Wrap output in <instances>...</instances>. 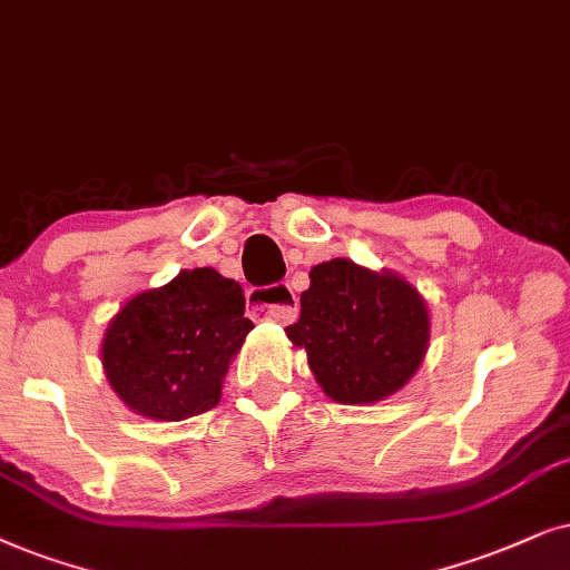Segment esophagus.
I'll return each mask as SVG.
<instances>
[{"label": "esophagus", "mask_w": 570, "mask_h": 570, "mask_svg": "<svg viewBox=\"0 0 570 570\" xmlns=\"http://www.w3.org/2000/svg\"><path fill=\"white\" fill-rule=\"evenodd\" d=\"M247 307L265 321L292 323L297 317V294L286 284L265 286V289H253L247 294Z\"/></svg>", "instance_id": "1"}]
</instances>
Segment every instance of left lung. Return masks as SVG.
<instances>
[{"instance_id":"obj_1","label":"left lung","mask_w":570,"mask_h":570,"mask_svg":"<svg viewBox=\"0 0 570 570\" xmlns=\"http://www.w3.org/2000/svg\"><path fill=\"white\" fill-rule=\"evenodd\" d=\"M299 321L286 336L307 352L323 393L362 406L412 381L430 346L428 302L404 276L333 257L309 271Z\"/></svg>"}]
</instances>
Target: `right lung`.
<instances>
[{
  "instance_id": "right-lung-1",
  "label": "right lung",
  "mask_w": 570,
  "mask_h": 570,
  "mask_svg": "<svg viewBox=\"0 0 570 570\" xmlns=\"http://www.w3.org/2000/svg\"><path fill=\"white\" fill-rule=\"evenodd\" d=\"M253 328L237 281L214 268L179 271L127 299L106 325V381L135 414L189 420L222 401L229 364Z\"/></svg>"
}]
</instances>
